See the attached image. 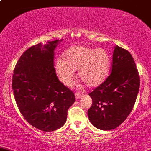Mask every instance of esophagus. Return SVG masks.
Returning a JSON list of instances; mask_svg holds the SVG:
<instances>
[{"mask_svg": "<svg viewBox=\"0 0 151 151\" xmlns=\"http://www.w3.org/2000/svg\"><path fill=\"white\" fill-rule=\"evenodd\" d=\"M81 95H82V94H81L80 92H76V94H75L76 98L77 99H80V97H81Z\"/></svg>", "mask_w": 151, "mask_h": 151, "instance_id": "esophagus-1", "label": "esophagus"}]
</instances>
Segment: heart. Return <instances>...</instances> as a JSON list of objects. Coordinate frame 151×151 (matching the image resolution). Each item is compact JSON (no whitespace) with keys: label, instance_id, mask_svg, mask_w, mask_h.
Returning a JSON list of instances; mask_svg holds the SVG:
<instances>
[{"label":"heart","instance_id":"b5f03b06","mask_svg":"<svg viewBox=\"0 0 151 151\" xmlns=\"http://www.w3.org/2000/svg\"><path fill=\"white\" fill-rule=\"evenodd\" d=\"M109 65V55L105 49L78 45L68 49L63 59L56 61L54 68L58 78L65 86L72 84L75 70L78 69L79 78L88 86L96 87L106 78Z\"/></svg>","mask_w":151,"mask_h":151}]
</instances>
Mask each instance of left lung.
<instances>
[{"label":"left lung","mask_w":151,"mask_h":151,"mask_svg":"<svg viewBox=\"0 0 151 151\" xmlns=\"http://www.w3.org/2000/svg\"><path fill=\"white\" fill-rule=\"evenodd\" d=\"M139 76L132 56L115 46L111 73L88 95L92 105L88 110L91 124L102 130L116 128L132 110L139 88Z\"/></svg>","instance_id":"left-lung-1"}]
</instances>
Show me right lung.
I'll list each match as a JSON object with an SVG mask.
<instances>
[{
  "label": "right lung",
  "mask_w": 151,
  "mask_h": 151,
  "mask_svg": "<svg viewBox=\"0 0 151 151\" xmlns=\"http://www.w3.org/2000/svg\"><path fill=\"white\" fill-rule=\"evenodd\" d=\"M59 40L29 47L17 63L12 89L20 113L35 128L58 129L66 122L75 102L73 91L60 81L54 68V49Z\"/></svg>",
  "instance_id": "add662e5"
}]
</instances>
